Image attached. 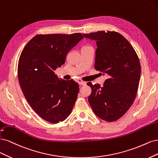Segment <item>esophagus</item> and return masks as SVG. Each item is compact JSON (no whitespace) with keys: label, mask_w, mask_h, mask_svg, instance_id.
Masks as SVG:
<instances>
[{"label":"esophagus","mask_w":158,"mask_h":158,"mask_svg":"<svg viewBox=\"0 0 158 158\" xmlns=\"http://www.w3.org/2000/svg\"><path fill=\"white\" fill-rule=\"evenodd\" d=\"M78 83H79L80 85H83V86L86 85V82H85V81H82V80H81V79H79V80H78Z\"/></svg>","instance_id":"34e87169"}]
</instances>
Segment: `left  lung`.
<instances>
[{
  "mask_svg": "<svg viewBox=\"0 0 158 158\" xmlns=\"http://www.w3.org/2000/svg\"><path fill=\"white\" fill-rule=\"evenodd\" d=\"M83 35L96 40L94 68L108 77L102 86L87 83L92 89L89 102L100 119L117 121L129 110L138 92L141 72L138 55L128 40L116 31Z\"/></svg>",
  "mask_w": 158,
  "mask_h": 158,
  "instance_id": "obj_1",
  "label": "left lung"
}]
</instances>
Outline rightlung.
<instances>
[{"mask_svg":"<svg viewBox=\"0 0 158 158\" xmlns=\"http://www.w3.org/2000/svg\"><path fill=\"white\" fill-rule=\"evenodd\" d=\"M83 37L81 33L37 35L19 56L18 77L25 98L35 112L50 123L67 118L77 98L78 83L59 79L54 71L65 63L68 52Z\"/></svg>","mask_w":158,"mask_h":158,"instance_id":"1","label":"right lung"}]
</instances>
